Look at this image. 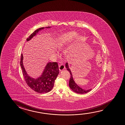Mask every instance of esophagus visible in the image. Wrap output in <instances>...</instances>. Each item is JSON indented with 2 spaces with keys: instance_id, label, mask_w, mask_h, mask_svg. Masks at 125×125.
Segmentation results:
<instances>
[{
  "instance_id": "1",
  "label": "esophagus",
  "mask_w": 125,
  "mask_h": 125,
  "mask_svg": "<svg viewBox=\"0 0 125 125\" xmlns=\"http://www.w3.org/2000/svg\"><path fill=\"white\" fill-rule=\"evenodd\" d=\"M59 70H60V71H62V70H63V69L65 68V66L63 64H61L59 65Z\"/></svg>"
}]
</instances>
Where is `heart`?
Wrapping results in <instances>:
<instances>
[{"label":"heart","mask_w":125,"mask_h":125,"mask_svg":"<svg viewBox=\"0 0 125 125\" xmlns=\"http://www.w3.org/2000/svg\"><path fill=\"white\" fill-rule=\"evenodd\" d=\"M75 35L74 32H69L62 34L59 37L57 41L56 46L58 48H61L65 44L71 41Z\"/></svg>","instance_id":"1"}]
</instances>
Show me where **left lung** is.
I'll use <instances>...</instances> for the list:
<instances>
[{"label":"left lung","mask_w":125,"mask_h":125,"mask_svg":"<svg viewBox=\"0 0 125 125\" xmlns=\"http://www.w3.org/2000/svg\"><path fill=\"white\" fill-rule=\"evenodd\" d=\"M66 67L67 68V70L69 71L70 73V81H69V87L71 89L72 91H73L74 92L78 93V94H86L88 92L90 91L91 90V89L87 90H84V89H82V88H81L80 87H79V86L77 85V84L75 83L73 79L72 73L70 71V69L69 68L68 64L67 63H66Z\"/></svg>","instance_id":"8db88e82"}]
</instances>
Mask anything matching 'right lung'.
Instances as JSON below:
<instances>
[{"label": "right lung", "instance_id": "add662e5", "mask_svg": "<svg viewBox=\"0 0 125 125\" xmlns=\"http://www.w3.org/2000/svg\"><path fill=\"white\" fill-rule=\"evenodd\" d=\"M46 28H48L50 27ZM43 29L44 27H42L36 29L27 38L26 41H29L40 30ZM22 60L23 56L22 54L20 64L24 79L28 85L33 91L40 94L46 93L51 91L54 85L55 80L59 72L58 63L56 62L48 63L41 76L35 79L31 78L27 74L23 65Z\"/></svg>", "mask_w": 125, "mask_h": 125}]
</instances>
